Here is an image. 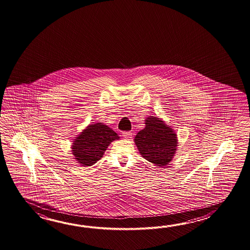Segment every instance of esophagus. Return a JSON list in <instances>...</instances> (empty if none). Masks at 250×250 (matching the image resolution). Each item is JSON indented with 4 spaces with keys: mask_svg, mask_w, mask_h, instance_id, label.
<instances>
[{
    "mask_svg": "<svg viewBox=\"0 0 250 250\" xmlns=\"http://www.w3.org/2000/svg\"><path fill=\"white\" fill-rule=\"evenodd\" d=\"M123 136L124 138H126V139H131V138H132V132H130V131L123 132Z\"/></svg>",
    "mask_w": 250,
    "mask_h": 250,
    "instance_id": "34e87169",
    "label": "esophagus"
}]
</instances>
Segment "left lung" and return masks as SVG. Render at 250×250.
I'll use <instances>...</instances> for the list:
<instances>
[{"instance_id": "obj_1", "label": "left lung", "mask_w": 250, "mask_h": 250, "mask_svg": "<svg viewBox=\"0 0 250 250\" xmlns=\"http://www.w3.org/2000/svg\"><path fill=\"white\" fill-rule=\"evenodd\" d=\"M145 124L134 138L139 154L154 166L170 165L179 146L175 130L161 118L154 116L146 117Z\"/></svg>"}]
</instances>
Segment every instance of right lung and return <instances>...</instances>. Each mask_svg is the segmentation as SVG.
Returning <instances> with one entry per match:
<instances>
[{
    "instance_id": "1",
    "label": "right lung",
    "mask_w": 250,
    "mask_h": 250,
    "mask_svg": "<svg viewBox=\"0 0 250 250\" xmlns=\"http://www.w3.org/2000/svg\"><path fill=\"white\" fill-rule=\"evenodd\" d=\"M120 139L117 133L103 123H92L73 139L71 153L80 166L88 167L101 159L112 141Z\"/></svg>"
}]
</instances>
